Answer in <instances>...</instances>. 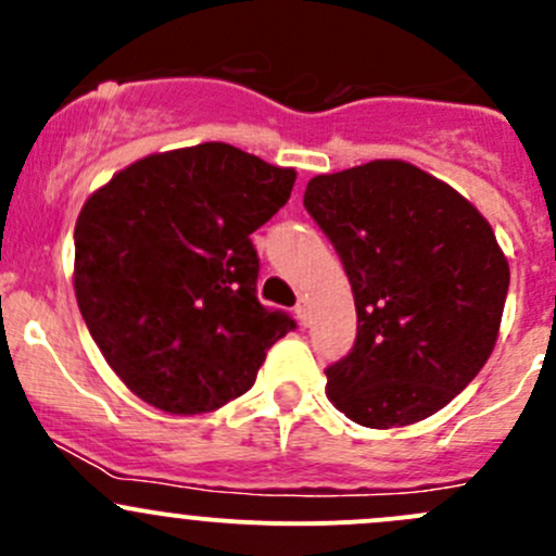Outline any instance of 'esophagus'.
Returning <instances> with one entry per match:
<instances>
[{
  "label": "esophagus",
  "mask_w": 556,
  "mask_h": 556,
  "mask_svg": "<svg viewBox=\"0 0 556 556\" xmlns=\"http://www.w3.org/2000/svg\"><path fill=\"white\" fill-rule=\"evenodd\" d=\"M295 317H299L301 325H309V301L301 299L299 304H295Z\"/></svg>",
  "instance_id": "obj_1"
}]
</instances>
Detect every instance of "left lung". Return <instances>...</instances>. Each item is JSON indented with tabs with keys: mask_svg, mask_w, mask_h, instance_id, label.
<instances>
[{
	"mask_svg": "<svg viewBox=\"0 0 556 556\" xmlns=\"http://www.w3.org/2000/svg\"><path fill=\"white\" fill-rule=\"evenodd\" d=\"M304 206L339 252L357 309L355 346L325 368L330 403L377 430L444 408L501 330L511 274L490 223L406 161L317 174Z\"/></svg>",
	"mask_w": 556,
	"mask_h": 556,
	"instance_id": "8db88e82",
	"label": "left lung"
}]
</instances>
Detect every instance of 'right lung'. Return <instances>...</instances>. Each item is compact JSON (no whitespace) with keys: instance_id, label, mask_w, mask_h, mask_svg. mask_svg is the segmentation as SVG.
I'll return each mask as SVG.
<instances>
[{"instance_id":"right-lung-1","label":"right lung","mask_w":556,"mask_h":556,"mask_svg":"<svg viewBox=\"0 0 556 556\" xmlns=\"http://www.w3.org/2000/svg\"><path fill=\"white\" fill-rule=\"evenodd\" d=\"M295 169L226 142L153 153L88 195L75 295L104 361L137 397L204 414L244 395L295 328L257 301L250 233L290 199Z\"/></svg>"}]
</instances>
